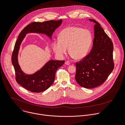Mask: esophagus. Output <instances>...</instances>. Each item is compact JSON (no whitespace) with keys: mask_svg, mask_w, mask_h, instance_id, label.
<instances>
[{"mask_svg":"<svg viewBox=\"0 0 125 125\" xmlns=\"http://www.w3.org/2000/svg\"><path fill=\"white\" fill-rule=\"evenodd\" d=\"M65 65H70V63L68 61H66L65 62Z\"/></svg>","mask_w":125,"mask_h":125,"instance_id":"esophagus-1","label":"esophagus"}]
</instances>
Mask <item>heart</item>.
Masks as SVG:
<instances>
[{"instance_id":"1","label":"heart","mask_w":125,"mask_h":125,"mask_svg":"<svg viewBox=\"0 0 125 125\" xmlns=\"http://www.w3.org/2000/svg\"><path fill=\"white\" fill-rule=\"evenodd\" d=\"M58 39L53 41L52 45L55 53L62 57L67 53L68 48L71 56L77 60H82L87 55L93 42L90 30L74 26L63 29Z\"/></svg>"}]
</instances>
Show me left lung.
<instances>
[{
  "label": "left lung",
  "instance_id": "obj_1",
  "mask_svg": "<svg viewBox=\"0 0 125 125\" xmlns=\"http://www.w3.org/2000/svg\"><path fill=\"white\" fill-rule=\"evenodd\" d=\"M93 47L89 54L75 64V79L77 83L86 88H93L103 84L113 70V45L101 25L95 20Z\"/></svg>",
  "mask_w": 125,
  "mask_h": 125
}]
</instances>
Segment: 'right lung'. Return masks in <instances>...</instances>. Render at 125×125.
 <instances>
[{"label":"right lung","instance_id":"obj_1","mask_svg":"<svg viewBox=\"0 0 125 125\" xmlns=\"http://www.w3.org/2000/svg\"><path fill=\"white\" fill-rule=\"evenodd\" d=\"M62 21H49L42 22H33L26 26L19 35L12 55V62L16 73V79L25 89L34 93L48 89L53 83L56 70L64 64V61L50 60L40 70L32 74H26L21 70L18 62L21 45L28 33L45 34L51 40L54 31L60 26Z\"/></svg>","mask_w":125,"mask_h":125}]
</instances>
